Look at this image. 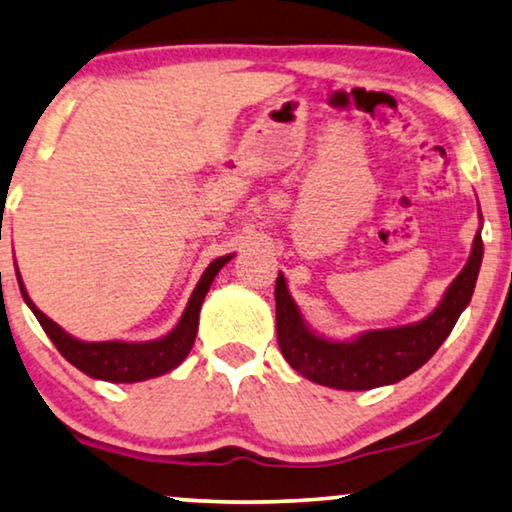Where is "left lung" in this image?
I'll return each mask as SVG.
<instances>
[{
    "mask_svg": "<svg viewBox=\"0 0 512 512\" xmlns=\"http://www.w3.org/2000/svg\"><path fill=\"white\" fill-rule=\"evenodd\" d=\"M482 263V237L475 235L471 258L447 289L443 303L419 324L363 333L354 342H331L307 331L296 303L286 291L284 275L277 277V342L284 359L307 380L324 387L363 391L394 384L436 354L452 333L459 314L471 303Z\"/></svg>",
    "mask_w": 512,
    "mask_h": 512,
    "instance_id": "8db88e82",
    "label": "left lung"
}]
</instances>
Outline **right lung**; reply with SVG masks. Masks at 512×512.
I'll list each match as a JSON object with an SVG mask.
<instances>
[{"label": "right lung", "instance_id": "1", "mask_svg": "<svg viewBox=\"0 0 512 512\" xmlns=\"http://www.w3.org/2000/svg\"><path fill=\"white\" fill-rule=\"evenodd\" d=\"M233 256L216 258L209 263V268L202 272L198 286H195L191 300H188L184 317L179 319V324L174 326L165 338L153 340V342H81L67 335L62 328L46 317L44 312L37 310V305L32 303L27 296L23 279L18 275L20 293H23L25 303L30 305L34 317L39 319L41 328H44L48 338L53 340V345L58 347V352L65 359L90 377L107 382H142L149 377H158L170 373L172 368H177L181 361L186 359L191 352L195 333H198V319H200V305L205 300L209 286H212L216 272L226 265Z\"/></svg>", "mask_w": 512, "mask_h": 512}]
</instances>
